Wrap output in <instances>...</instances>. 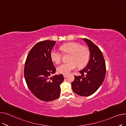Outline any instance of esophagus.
<instances>
[{
  "label": "esophagus",
  "mask_w": 126,
  "mask_h": 126,
  "mask_svg": "<svg viewBox=\"0 0 126 126\" xmlns=\"http://www.w3.org/2000/svg\"><path fill=\"white\" fill-rule=\"evenodd\" d=\"M68 76V75L67 74H64L63 75V77H64V78H66V76Z\"/></svg>",
  "instance_id": "obj_1"
}]
</instances>
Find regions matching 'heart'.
<instances>
[{"instance_id":"1","label":"heart","mask_w":126,"mask_h":126,"mask_svg":"<svg viewBox=\"0 0 126 126\" xmlns=\"http://www.w3.org/2000/svg\"><path fill=\"white\" fill-rule=\"evenodd\" d=\"M61 49L63 53H68L67 63H63L57 67L58 73L63 74H68L71 71L78 68H82L87 63L89 58L90 52L88 48L81 46L76 42H70L63 45ZM50 58L54 63H58L61 62L62 55L60 53L52 49L50 52Z\"/></svg>"}]
</instances>
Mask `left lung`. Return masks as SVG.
Here are the masks:
<instances>
[{
	"label": "left lung",
	"instance_id": "1",
	"mask_svg": "<svg viewBox=\"0 0 126 126\" xmlns=\"http://www.w3.org/2000/svg\"><path fill=\"white\" fill-rule=\"evenodd\" d=\"M82 39L89 48L90 60L85 67L79 72L81 75L74 76L72 88L75 94L86 97L94 93L102 85L105 77L106 65L99 47L90 40Z\"/></svg>",
	"mask_w": 126,
	"mask_h": 126
}]
</instances>
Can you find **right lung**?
I'll use <instances>...</instances> for the list:
<instances>
[{
  "label": "right lung",
  "mask_w": 126,
  "mask_h": 126,
  "mask_svg": "<svg viewBox=\"0 0 126 126\" xmlns=\"http://www.w3.org/2000/svg\"><path fill=\"white\" fill-rule=\"evenodd\" d=\"M55 41L46 40L36 43L27 56L24 70L29 89L36 98L46 102L53 101L60 96L62 74L50 77L56 72L50 58V52Z\"/></svg>",
  "instance_id": "right-lung-1"
}]
</instances>
